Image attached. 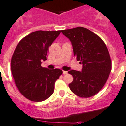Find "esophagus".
Listing matches in <instances>:
<instances>
[{
	"label": "esophagus",
	"instance_id": "obj_1",
	"mask_svg": "<svg viewBox=\"0 0 126 126\" xmlns=\"http://www.w3.org/2000/svg\"><path fill=\"white\" fill-rule=\"evenodd\" d=\"M68 73V71H63V74H64V75H66V74Z\"/></svg>",
	"mask_w": 126,
	"mask_h": 126
}]
</instances>
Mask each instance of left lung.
Masks as SVG:
<instances>
[{
    "label": "left lung",
    "mask_w": 126,
    "mask_h": 126,
    "mask_svg": "<svg viewBox=\"0 0 126 126\" xmlns=\"http://www.w3.org/2000/svg\"><path fill=\"white\" fill-rule=\"evenodd\" d=\"M71 41L74 55L83 64L82 71L71 70L73 76L71 91L81 97L94 96L103 88L112 69V62L105 43L97 35L78 27L62 30Z\"/></svg>",
    "instance_id": "8db88e82"
}]
</instances>
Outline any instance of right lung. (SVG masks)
<instances>
[{
    "instance_id": "add662e5",
    "label": "right lung",
    "mask_w": 126,
    "mask_h": 126,
    "mask_svg": "<svg viewBox=\"0 0 126 126\" xmlns=\"http://www.w3.org/2000/svg\"><path fill=\"white\" fill-rule=\"evenodd\" d=\"M61 30L31 33L22 38L16 47L11 59V71L16 86L24 97L34 102L45 101L52 95L55 81L63 71L45 68L46 60L53 41Z\"/></svg>"
}]
</instances>
